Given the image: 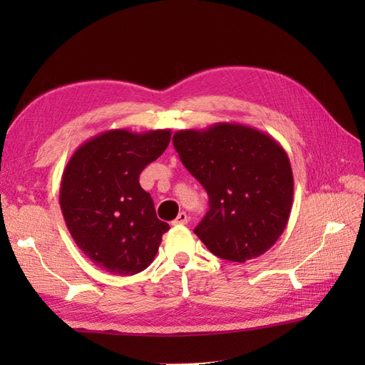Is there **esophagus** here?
<instances>
[{"label":"esophagus","instance_id":"obj_1","mask_svg":"<svg viewBox=\"0 0 365 365\" xmlns=\"http://www.w3.org/2000/svg\"><path fill=\"white\" fill-rule=\"evenodd\" d=\"M190 221V216L185 213V212H180L177 215V218L173 221V224H175V226H178V224H187Z\"/></svg>","mask_w":365,"mask_h":365}]
</instances>
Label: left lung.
<instances>
[{
	"instance_id": "left-lung-1",
	"label": "left lung",
	"mask_w": 365,
	"mask_h": 365,
	"mask_svg": "<svg viewBox=\"0 0 365 365\" xmlns=\"http://www.w3.org/2000/svg\"><path fill=\"white\" fill-rule=\"evenodd\" d=\"M173 143L208 195L210 210L195 229L200 242L230 262L265 254L282 235L293 204V173L282 145L230 122L178 130Z\"/></svg>"
}]
</instances>
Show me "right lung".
Listing matches in <instances>:
<instances>
[{"mask_svg": "<svg viewBox=\"0 0 365 365\" xmlns=\"http://www.w3.org/2000/svg\"><path fill=\"white\" fill-rule=\"evenodd\" d=\"M169 141L170 130H108L81 144L67 163L59 188L66 226L83 254L108 273L145 269L169 230L139 185V174Z\"/></svg>", "mask_w": 365, "mask_h": 365, "instance_id": "1", "label": "right lung"}]
</instances>
